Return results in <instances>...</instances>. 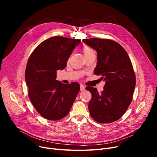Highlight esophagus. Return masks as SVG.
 <instances>
[{"instance_id":"34e87169","label":"esophagus","mask_w":157,"mask_h":157,"mask_svg":"<svg viewBox=\"0 0 157 157\" xmlns=\"http://www.w3.org/2000/svg\"><path fill=\"white\" fill-rule=\"evenodd\" d=\"M85 90V86L81 84L80 85V91H84Z\"/></svg>"}]
</instances>
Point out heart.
<instances>
[{"label":"heart","instance_id":"obj_1","mask_svg":"<svg viewBox=\"0 0 157 157\" xmlns=\"http://www.w3.org/2000/svg\"><path fill=\"white\" fill-rule=\"evenodd\" d=\"M83 52L84 55H87L91 54V53H95V52H94V51L93 50V49L92 48H89V47H85L83 49Z\"/></svg>","mask_w":157,"mask_h":157}]
</instances>
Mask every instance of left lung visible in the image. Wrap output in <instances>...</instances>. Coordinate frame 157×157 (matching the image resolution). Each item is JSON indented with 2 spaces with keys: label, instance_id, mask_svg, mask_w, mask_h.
<instances>
[{
  "label": "left lung",
  "instance_id": "left-lung-1",
  "mask_svg": "<svg viewBox=\"0 0 157 157\" xmlns=\"http://www.w3.org/2000/svg\"><path fill=\"white\" fill-rule=\"evenodd\" d=\"M83 43L97 52V62L94 69L105 81L104 90L86 89L92 94L88 109L92 118L101 123L118 120L125 113L132 99L136 76L130 58L121 45L110 39L90 38Z\"/></svg>",
  "mask_w": 157,
  "mask_h": 157
}]
</instances>
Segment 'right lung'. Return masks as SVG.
Segmentation results:
<instances>
[{
	"label": "right lung",
	"mask_w": 157,
	"mask_h": 157,
	"mask_svg": "<svg viewBox=\"0 0 157 157\" xmlns=\"http://www.w3.org/2000/svg\"><path fill=\"white\" fill-rule=\"evenodd\" d=\"M81 42L55 36L41 43L31 54L25 73L29 98L37 111L49 120H59L70 111L79 91L78 83L65 85L56 80L73 49Z\"/></svg>",
	"instance_id": "add662e5"
}]
</instances>
